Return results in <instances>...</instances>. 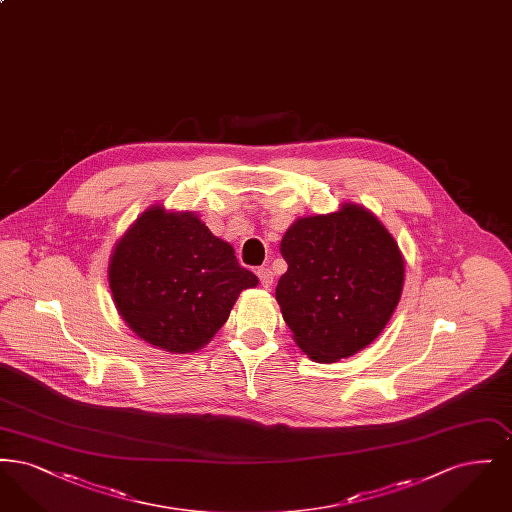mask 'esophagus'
Returning a JSON list of instances; mask_svg holds the SVG:
<instances>
[{
  "label": "esophagus",
  "mask_w": 512,
  "mask_h": 512,
  "mask_svg": "<svg viewBox=\"0 0 512 512\" xmlns=\"http://www.w3.org/2000/svg\"><path fill=\"white\" fill-rule=\"evenodd\" d=\"M257 276H259V282H261V286H263V288H270V286H272L274 276H272L270 268H257Z\"/></svg>",
  "instance_id": "obj_1"
}]
</instances>
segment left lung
I'll list each match as a JSON object with an SVG mask.
<instances>
[{
	"label": "left lung",
	"mask_w": 512,
	"mask_h": 512,
	"mask_svg": "<svg viewBox=\"0 0 512 512\" xmlns=\"http://www.w3.org/2000/svg\"><path fill=\"white\" fill-rule=\"evenodd\" d=\"M280 251L288 270L276 301L313 361L336 363L378 338L405 276L401 251L380 220L345 203L338 213L297 220Z\"/></svg>",
	"instance_id": "1"
}]
</instances>
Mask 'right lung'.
Segmentation results:
<instances>
[{"instance_id":"add662e5","label":"right lung","mask_w":512,"mask_h":512,"mask_svg":"<svg viewBox=\"0 0 512 512\" xmlns=\"http://www.w3.org/2000/svg\"><path fill=\"white\" fill-rule=\"evenodd\" d=\"M259 278L192 213L151 207L122 236L109 286L128 326L147 343L192 353L220 330L242 290Z\"/></svg>"}]
</instances>
